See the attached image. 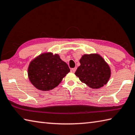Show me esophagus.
<instances>
[{"mask_svg": "<svg viewBox=\"0 0 135 135\" xmlns=\"http://www.w3.org/2000/svg\"><path fill=\"white\" fill-rule=\"evenodd\" d=\"M76 68H72V69H71V72H75V71H76Z\"/></svg>", "mask_w": 135, "mask_h": 135, "instance_id": "esophagus-1", "label": "esophagus"}]
</instances>
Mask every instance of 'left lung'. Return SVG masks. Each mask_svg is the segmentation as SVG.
Returning a JSON list of instances; mask_svg holds the SVG:
<instances>
[{"label":"left lung","instance_id":"obj_1","mask_svg":"<svg viewBox=\"0 0 135 135\" xmlns=\"http://www.w3.org/2000/svg\"><path fill=\"white\" fill-rule=\"evenodd\" d=\"M79 62L80 65L75 74L82 83L92 89L100 88L108 83L111 75L110 68L100 55H83Z\"/></svg>","mask_w":135,"mask_h":135}]
</instances>
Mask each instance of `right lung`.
<instances>
[{"label": "right lung", "instance_id": "obj_1", "mask_svg": "<svg viewBox=\"0 0 135 135\" xmlns=\"http://www.w3.org/2000/svg\"><path fill=\"white\" fill-rule=\"evenodd\" d=\"M70 72L67 63L58 54L44 53L30 62L27 69L30 82L37 89L48 91L56 87Z\"/></svg>", "mask_w": 135, "mask_h": 135}]
</instances>
